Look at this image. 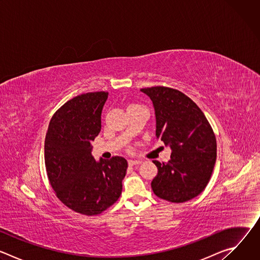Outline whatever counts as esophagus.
<instances>
[{
	"mask_svg": "<svg viewBox=\"0 0 260 260\" xmlns=\"http://www.w3.org/2000/svg\"><path fill=\"white\" fill-rule=\"evenodd\" d=\"M141 164V161L140 160H134V159H129L128 160V165L129 166H137V165H140Z\"/></svg>",
	"mask_w": 260,
	"mask_h": 260,
	"instance_id": "1",
	"label": "esophagus"
}]
</instances>
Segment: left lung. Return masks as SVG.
I'll return each mask as SVG.
<instances>
[{
    "label": "left lung",
    "instance_id": "1",
    "mask_svg": "<svg viewBox=\"0 0 260 260\" xmlns=\"http://www.w3.org/2000/svg\"><path fill=\"white\" fill-rule=\"evenodd\" d=\"M153 104L155 136L172 150L167 164L153 161L158 173L151 182L155 196L184 203L207 186L216 162L214 132L198 105L177 89L165 86L142 88Z\"/></svg>",
    "mask_w": 260,
    "mask_h": 260
}]
</instances>
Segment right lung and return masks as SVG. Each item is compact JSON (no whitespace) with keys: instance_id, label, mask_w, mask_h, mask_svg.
<instances>
[{"instance_id":"1","label":"right lung","mask_w":260,"mask_h":260,"mask_svg":"<svg viewBox=\"0 0 260 260\" xmlns=\"http://www.w3.org/2000/svg\"><path fill=\"white\" fill-rule=\"evenodd\" d=\"M108 94L88 92L68 101L52 116L45 138V167L56 197L87 216L101 214L119 199L127 169L121 156L95 161L91 154Z\"/></svg>"}]
</instances>
